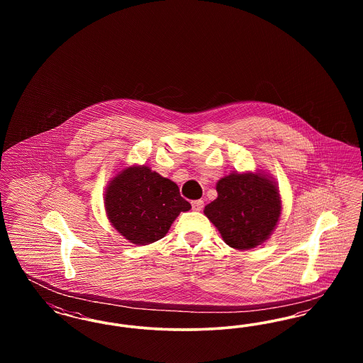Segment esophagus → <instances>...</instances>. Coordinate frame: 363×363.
I'll return each instance as SVG.
<instances>
[{"mask_svg":"<svg viewBox=\"0 0 363 363\" xmlns=\"http://www.w3.org/2000/svg\"><path fill=\"white\" fill-rule=\"evenodd\" d=\"M204 207V201L203 200H194V201H191V208L194 209V211H201Z\"/></svg>","mask_w":363,"mask_h":363,"instance_id":"34e87169","label":"esophagus"}]
</instances>
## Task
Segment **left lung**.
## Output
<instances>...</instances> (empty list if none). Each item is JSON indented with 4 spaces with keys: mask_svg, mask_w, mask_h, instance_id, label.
<instances>
[{
    "mask_svg": "<svg viewBox=\"0 0 363 363\" xmlns=\"http://www.w3.org/2000/svg\"><path fill=\"white\" fill-rule=\"evenodd\" d=\"M216 190L218 199L204 213L228 246L247 250L269 238L281 211L279 190L269 178L233 173L219 179Z\"/></svg>",
    "mask_w": 363,
    "mask_h": 363,
    "instance_id": "1",
    "label": "left lung"
}]
</instances>
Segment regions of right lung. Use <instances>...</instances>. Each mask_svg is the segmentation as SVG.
Instances as JSON below:
<instances>
[{
	"label": "right lung",
	"instance_id": "right-lung-1",
	"mask_svg": "<svg viewBox=\"0 0 363 363\" xmlns=\"http://www.w3.org/2000/svg\"><path fill=\"white\" fill-rule=\"evenodd\" d=\"M110 223L129 242L148 245L163 238L190 204L173 181L147 166H130L110 181L104 193Z\"/></svg>",
	"mask_w": 363,
	"mask_h": 363
}]
</instances>
